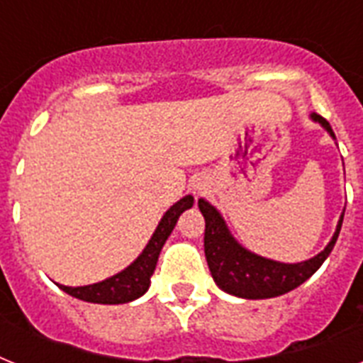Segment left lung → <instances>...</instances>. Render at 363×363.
<instances>
[{"mask_svg":"<svg viewBox=\"0 0 363 363\" xmlns=\"http://www.w3.org/2000/svg\"><path fill=\"white\" fill-rule=\"evenodd\" d=\"M311 116H313V121L320 122L330 131V135L335 137L332 125L324 116L316 115V113H313ZM198 207L205 218L203 245L211 275L224 292L245 299L275 298V296H282V294L298 288L299 284H303L324 264V259L333 250L345 215V213L341 215V220H339L337 230L333 233L330 245L318 256L301 262V264H281V262L262 258V256L245 250L230 235L218 211L207 203L205 199H199Z\"/></svg>","mask_w":363,"mask_h":363,"instance_id":"1","label":"left lung"}]
</instances>
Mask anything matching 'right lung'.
I'll return each mask as SVG.
<instances>
[{
  "label": "right lung",
  "mask_w": 363,
  "mask_h": 363,
  "mask_svg": "<svg viewBox=\"0 0 363 363\" xmlns=\"http://www.w3.org/2000/svg\"><path fill=\"white\" fill-rule=\"evenodd\" d=\"M194 203L192 196H186L182 198L181 201H177L173 207H171L167 213L164 215L162 222L156 228L152 239L148 241L147 248L143 250V254L139 258L125 267L122 273L111 277L107 281L98 282V284H90V286H62L58 284L64 292H67L69 296L77 299H82V301H90V303H105V305H116V303H128V301H133L139 296L148 290V284H150V275L156 269V262H158L160 250L164 247L165 239L169 238V233L173 232L179 216H181L182 211L190 209Z\"/></svg>",
  "instance_id": "1"
}]
</instances>
